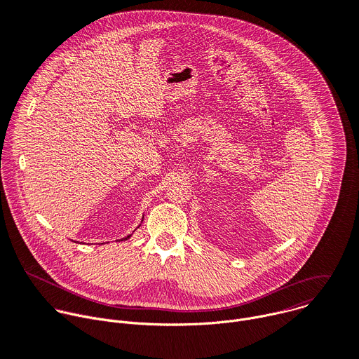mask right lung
Masks as SVG:
<instances>
[{
  "instance_id": "add662e5",
  "label": "right lung",
  "mask_w": 359,
  "mask_h": 359,
  "mask_svg": "<svg viewBox=\"0 0 359 359\" xmlns=\"http://www.w3.org/2000/svg\"><path fill=\"white\" fill-rule=\"evenodd\" d=\"M130 236H132V234H130ZM130 236H128V237H125V238H122V240H128V238H130ZM122 240H121V241H122Z\"/></svg>"
}]
</instances>
